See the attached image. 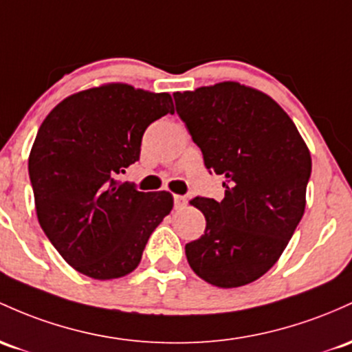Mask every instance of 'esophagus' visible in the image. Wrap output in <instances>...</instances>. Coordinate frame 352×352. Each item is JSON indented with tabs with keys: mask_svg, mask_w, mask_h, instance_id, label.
I'll list each match as a JSON object with an SVG mask.
<instances>
[{
	"mask_svg": "<svg viewBox=\"0 0 352 352\" xmlns=\"http://www.w3.org/2000/svg\"><path fill=\"white\" fill-rule=\"evenodd\" d=\"M187 197L185 195H173V204H175V208H184L187 206Z\"/></svg>",
	"mask_w": 352,
	"mask_h": 352,
	"instance_id": "34e87169",
	"label": "esophagus"
}]
</instances>
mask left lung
<instances>
[{"label":"left lung","instance_id":"obj_1","mask_svg":"<svg viewBox=\"0 0 352 352\" xmlns=\"http://www.w3.org/2000/svg\"><path fill=\"white\" fill-rule=\"evenodd\" d=\"M206 167L226 177L220 202L190 200L206 232L185 245L200 279L241 287L279 261L306 208L311 153L291 117L269 95L237 82L173 94Z\"/></svg>","mask_w":352,"mask_h":352}]
</instances>
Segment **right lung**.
Returning a JSON list of instances; mask_svg holds the SVG:
<instances>
[{
  "label": "right lung",
  "mask_w": 352,
  "mask_h": 352,
  "mask_svg": "<svg viewBox=\"0 0 352 352\" xmlns=\"http://www.w3.org/2000/svg\"><path fill=\"white\" fill-rule=\"evenodd\" d=\"M173 113L168 94L107 83L67 96L43 120L28 158L38 222L80 274L118 279L140 264L170 214V192L118 182L140 158L146 126Z\"/></svg>",
  "instance_id": "1"
}]
</instances>
